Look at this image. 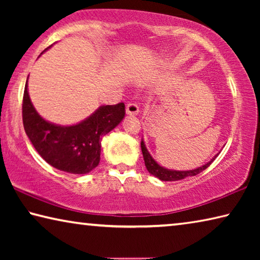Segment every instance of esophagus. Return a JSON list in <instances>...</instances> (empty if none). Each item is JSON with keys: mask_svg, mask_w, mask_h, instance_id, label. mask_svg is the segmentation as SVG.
Segmentation results:
<instances>
[{"mask_svg": "<svg viewBox=\"0 0 260 260\" xmlns=\"http://www.w3.org/2000/svg\"><path fill=\"white\" fill-rule=\"evenodd\" d=\"M126 113L128 116H136L139 114V107L135 103H128L126 105Z\"/></svg>", "mask_w": 260, "mask_h": 260, "instance_id": "1", "label": "esophagus"}]
</instances>
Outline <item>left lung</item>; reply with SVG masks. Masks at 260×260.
Returning <instances> with one entry per match:
<instances>
[{
  "instance_id": "8db88e82",
  "label": "left lung",
  "mask_w": 260,
  "mask_h": 260,
  "mask_svg": "<svg viewBox=\"0 0 260 260\" xmlns=\"http://www.w3.org/2000/svg\"><path fill=\"white\" fill-rule=\"evenodd\" d=\"M141 149H142L144 164H146L148 172L152 174L153 177H156L159 180H161V181H178V180H182L187 177H193V175L199 174L202 172V171L208 169V167L211 165V162H212L215 159V157H217L220 153V152L217 153V155H215L209 162H206V164L197 167V169H195V170L175 171V170L165 169V167H162L158 164V162L153 159L152 156L150 155V152L148 151L146 144H144L143 139L141 140Z\"/></svg>"
}]
</instances>
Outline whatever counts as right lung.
I'll return each instance as SVG.
<instances>
[{
	"instance_id": "add662e5",
	"label": "right lung",
	"mask_w": 260,
	"mask_h": 260,
	"mask_svg": "<svg viewBox=\"0 0 260 260\" xmlns=\"http://www.w3.org/2000/svg\"><path fill=\"white\" fill-rule=\"evenodd\" d=\"M124 117L125 104L118 103L102 105L76 125L54 124L43 119L33 107L26 81L23 99L25 132L39 155L59 171L87 174L94 170L101 159V140L116 128Z\"/></svg>"
}]
</instances>
